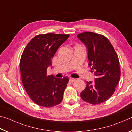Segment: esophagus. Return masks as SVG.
Masks as SVG:
<instances>
[{"label": "esophagus", "instance_id": "1", "mask_svg": "<svg viewBox=\"0 0 132 132\" xmlns=\"http://www.w3.org/2000/svg\"><path fill=\"white\" fill-rule=\"evenodd\" d=\"M74 81H75V79L72 78H71L70 79V82L72 83V82H74Z\"/></svg>", "mask_w": 132, "mask_h": 132}]
</instances>
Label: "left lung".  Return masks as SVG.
<instances>
[{
	"mask_svg": "<svg viewBox=\"0 0 132 132\" xmlns=\"http://www.w3.org/2000/svg\"><path fill=\"white\" fill-rule=\"evenodd\" d=\"M77 37L88 49L89 66L97 77L94 82H86L81 97L90 104H99L113 94L120 80L118 55L108 39L102 34L86 31Z\"/></svg>",
	"mask_w": 132,
	"mask_h": 132,
	"instance_id": "8db88e82",
	"label": "left lung"
}]
</instances>
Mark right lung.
Returning a JSON list of instances; mask_svg holds the SVG:
<instances>
[{
	"mask_svg": "<svg viewBox=\"0 0 132 132\" xmlns=\"http://www.w3.org/2000/svg\"><path fill=\"white\" fill-rule=\"evenodd\" d=\"M69 34L47 33L37 35L28 43L21 55L20 69L21 81L30 99L43 107L60 103L69 81L68 77L57 78L47 75L51 58Z\"/></svg>",
	"mask_w": 132,
	"mask_h": 132,
	"instance_id": "1",
	"label": "right lung"
}]
</instances>
